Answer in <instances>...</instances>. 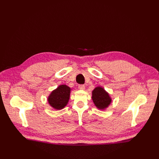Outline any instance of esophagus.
Wrapping results in <instances>:
<instances>
[{"label": "esophagus", "instance_id": "1", "mask_svg": "<svg viewBox=\"0 0 159 159\" xmlns=\"http://www.w3.org/2000/svg\"><path fill=\"white\" fill-rule=\"evenodd\" d=\"M78 88L81 90H84L85 89V85H79Z\"/></svg>", "mask_w": 159, "mask_h": 159}]
</instances>
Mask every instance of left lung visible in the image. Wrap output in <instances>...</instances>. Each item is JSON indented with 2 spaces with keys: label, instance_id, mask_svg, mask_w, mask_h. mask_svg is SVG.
I'll return each instance as SVG.
<instances>
[{
  "label": "left lung",
  "instance_id": "8db88e82",
  "mask_svg": "<svg viewBox=\"0 0 159 159\" xmlns=\"http://www.w3.org/2000/svg\"><path fill=\"white\" fill-rule=\"evenodd\" d=\"M92 99L99 109H106L111 103V98L109 93L102 87H97L93 90Z\"/></svg>",
  "mask_w": 159,
  "mask_h": 159
}]
</instances>
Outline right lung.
<instances>
[{
    "label": "right lung",
    "mask_w": 159,
    "mask_h": 159,
    "mask_svg": "<svg viewBox=\"0 0 159 159\" xmlns=\"http://www.w3.org/2000/svg\"><path fill=\"white\" fill-rule=\"evenodd\" d=\"M71 89L66 85H60L52 91L48 101L50 106L55 109H63L68 104L70 99Z\"/></svg>",
    "instance_id": "obj_1"
}]
</instances>
